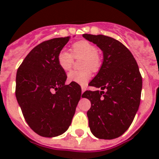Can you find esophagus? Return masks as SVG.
I'll list each match as a JSON object with an SVG mask.
<instances>
[{"mask_svg": "<svg viewBox=\"0 0 159 159\" xmlns=\"http://www.w3.org/2000/svg\"><path fill=\"white\" fill-rule=\"evenodd\" d=\"M86 90V87L85 86H81V91H82V93H83L84 92V91H85Z\"/></svg>", "mask_w": 159, "mask_h": 159, "instance_id": "1", "label": "esophagus"}]
</instances>
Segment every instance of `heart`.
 I'll return each instance as SVG.
<instances>
[{"label":"heart","mask_w":159,"mask_h":159,"mask_svg":"<svg viewBox=\"0 0 159 159\" xmlns=\"http://www.w3.org/2000/svg\"><path fill=\"white\" fill-rule=\"evenodd\" d=\"M80 70H72L68 74V80L79 84H86L91 77V69L93 71L98 70L101 65V59L94 44L90 42L81 40L76 42L71 47V54L65 50L60 51L57 55V64L65 71L70 70L73 65L74 58L82 57Z\"/></svg>","instance_id":"heart-1"}]
</instances>
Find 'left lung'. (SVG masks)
I'll return each mask as SVG.
<instances>
[{
	"mask_svg": "<svg viewBox=\"0 0 159 159\" xmlns=\"http://www.w3.org/2000/svg\"><path fill=\"white\" fill-rule=\"evenodd\" d=\"M83 37L103 53L99 71L89 84L102 91L87 90L82 95L91 102L87 112L90 130L98 139H116L130 127L139 109L142 90L139 66L129 49L117 40L104 35Z\"/></svg>",
	"mask_w": 159,
	"mask_h": 159,
	"instance_id": "1",
	"label": "left lung"
}]
</instances>
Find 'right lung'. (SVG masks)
Here are the masks:
<instances>
[{
    "instance_id": "add662e5",
    "label": "right lung",
    "mask_w": 159,
    "mask_h": 159,
    "mask_svg": "<svg viewBox=\"0 0 159 159\" xmlns=\"http://www.w3.org/2000/svg\"><path fill=\"white\" fill-rule=\"evenodd\" d=\"M70 37L57 38L36 46L16 74L15 96L29 127L39 135L62 134L71 124L81 97L77 83L66 85L67 76L57 55Z\"/></svg>"
}]
</instances>
